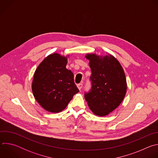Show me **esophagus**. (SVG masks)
Here are the masks:
<instances>
[{
  "label": "esophagus",
  "instance_id": "obj_1",
  "mask_svg": "<svg viewBox=\"0 0 158 158\" xmlns=\"http://www.w3.org/2000/svg\"><path fill=\"white\" fill-rule=\"evenodd\" d=\"M82 84L80 83V84H77V88L79 89V90H81L82 89Z\"/></svg>",
  "mask_w": 158,
  "mask_h": 158
}]
</instances>
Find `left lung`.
Listing matches in <instances>:
<instances>
[{"mask_svg":"<svg viewBox=\"0 0 158 158\" xmlns=\"http://www.w3.org/2000/svg\"><path fill=\"white\" fill-rule=\"evenodd\" d=\"M91 70L92 88L84 98L96 116H106L123 101L127 91L124 69L118 60L107 53L105 56L87 54Z\"/></svg>","mask_w":158,"mask_h":158,"instance_id":"obj_1","label":"left lung"}]
</instances>
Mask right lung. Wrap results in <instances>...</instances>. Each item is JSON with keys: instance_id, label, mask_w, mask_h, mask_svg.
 I'll return each mask as SVG.
<instances>
[{"instance_id": "obj_1", "label": "right lung", "mask_w": 158, "mask_h": 158, "mask_svg": "<svg viewBox=\"0 0 158 158\" xmlns=\"http://www.w3.org/2000/svg\"><path fill=\"white\" fill-rule=\"evenodd\" d=\"M69 57L52 53L44 58L34 74V98L42 108L52 113L62 111L79 92L73 73L66 69Z\"/></svg>"}]
</instances>
